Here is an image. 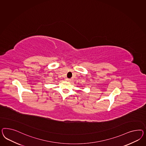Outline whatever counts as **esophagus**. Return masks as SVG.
I'll return each instance as SVG.
<instances>
[{"label":"esophagus","instance_id":"esophagus-1","mask_svg":"<svg viewBox=\"0 0 146 146\" xmlns=\"http://www.w3.org/2000/svg\"><path fill=\"white\" fill-rule=\"evenodd\" d=\"M66 80L67 81H71V79H68V78H66Z\"/></svg>","mask_w":146,"mask_h":146}]
</instances>
